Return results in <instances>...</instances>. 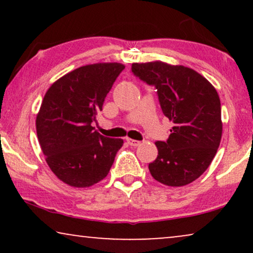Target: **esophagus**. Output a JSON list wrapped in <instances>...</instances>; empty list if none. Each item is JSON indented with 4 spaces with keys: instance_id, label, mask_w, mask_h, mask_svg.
I'll list each match as a JSON object with an SVG mask.
<instances>
[{
    "instance_id": "esophagus-1",
    "label": "esophagus",
    "mask_w": 253,
    "mask_h": 253,
    "mask_svg": "<svg viewBox=\"0 0 253 253\" xmlns=\"http://www.w3.org/2000/svg\"><path fill=\"white\" fill-rule=\"evenodd\" d=\"M126 141H127V144L130 145V146H133V147H136V146H139V145H140V141H138V140H134V139H130V138H127Z\"/></svg>"
}]
</instances>
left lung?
<instances>
[{
  "label": "left lung",
  "instance_id": "8db88e82",
  "mask_svg": "<svg viewBox=\"0 0 253 253\" xmlns=\"http://www.w3.org/2000/svg\"><path fill=\"white\" fill-rule=\"evenodd\" d=\"M132 72L158 89L165 116L174 123L167 141H157L148 165L154 179L168 186L196 181L215 157L222 137L220 98L205 77L184 65L161 61L133 63Z\"/></svg>",
  "mask_w": 253,
  "mask_h": 253
}]
</instances>
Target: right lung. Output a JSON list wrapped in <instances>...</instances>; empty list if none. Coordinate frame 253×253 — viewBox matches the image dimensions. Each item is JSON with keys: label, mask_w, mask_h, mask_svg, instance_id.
<instances>
[{"label": "right lung", "mask_w": 253, "mask_h": 253, "mask_svg": "<svg viewBox=\"0 0 253 253\" xmlns=\"http://www.w3.org/2000/svg\"><path fill=\"white\" fill-rule=\"evenodd\" d=\"M122 63H94L57 79L37 115L38 140L55 176L74 188H88L108 175L123 139L107 138L91 126Z\"/></svg>", "instance_id": "obj_1"}]
</instances>
